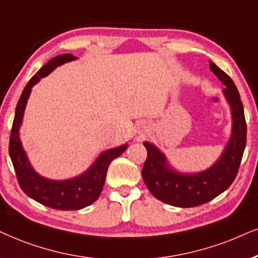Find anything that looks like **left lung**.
<instances>
[{
    "label": "left lung",
    "instance_id": "8db88e82",
    "mask_svg": "<svg viewBox=\"0 0 258 258\" xmlns=\"http://www.w3.org/2000/svg\"><path fill=\"white\" fill-rule=\"evenodd\" d=\"M210 69L225 86L224 94L232 110V136L219 161L200 174L183 175L169 167L164 155L145 142L148 157L142 169L146 187L158 200L176 207H195L213 200L236 178L246 144V122L240 95L226 73L210 61Z\"/></svg>",
    "mask_w": 258,
    "mask_h": 258
}]
</instances>
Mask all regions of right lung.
Here are the masks:
<instances>
[{
    "instance_id": "right-lung-1",
    "label": "right lung",
    "mask_w": 258,
    "mask_h": 258,
    "mask_svg": "<svg viewBox=\"0 0 258 258\" xmlns=\"http://www.w3.org/2000/svg\"><path fill=\"white\" fill-rule=\"evenodd\" d=\"M74 59H76V57H74L71 53L59 54L48 60L29 80L16 105L11 139H9V156L14 167L16 178L24 193L44 206L60 211H76L94 204L102 191L110 162L119 157L127 148V145H122L120 148L107 150L101 153L93 167L88 169L83 175L77 176L71 180H47L39 176L32 169L21 146L20 138H19V128H20L31 89L35 83L40 81V78L47 76L58 65Z\"/></svg>"
}]
</instances>
